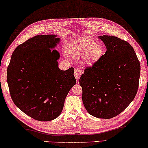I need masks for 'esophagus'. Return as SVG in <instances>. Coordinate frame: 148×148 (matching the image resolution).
Wrapping results in <instances>:
<instances>
[{"label":"esophagus","mask_w":148,"mask_h":148,"mask_svg":"<svg viewBox=\"0 0 148 148\" xmlns=\"http://www.w3.org/2000/svg\"><path fill=\"white\" fill-rule=\"evenodd\" d=\"M74 76L75 78H76L77 80H78V79H79V78H80L81 75H82V73H81V70L77 69V68H76L74 70Z\"/></svg>","instance_id":"1"}]
</instances>
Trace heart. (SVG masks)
<instances>
[{
    "instance_id": "1",
    "label": "heart",
    "mask_w": 148,
    "mask_h": 148,
    "mask_svg": "<svg viewBox=\"0 0 148 148\" xmlns=\"http://www.w3.org/2000/svg\"><path fill=\"white\" fill-rule=\"evenodd\" d=\"M70 53L72 55L84 56V61L88 65H92L99 59L103 55L101 47L86 36L79 37L74 39L70 43Z\"/></svg>"
}]
</instances>
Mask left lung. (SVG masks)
Segmentation results:
<instances>
[{
    "mask_svg": "<svg viewBox=\"0 0 148 148\" xmlns=\"http://www.w3.org/2000/svg\"><path fill=\"white\" fill-rule=\"evenodd\" d=\"M107 51L86 68L79 78L82 101L88 113L109 119L127 107L136 95L140 64L132 46L114 36H102Z\"/></svg>",
    "mask_w": 148,
    "mask_h": 148,
    "instance_id": "left-lung-1",
    "label": "left lung"
}]
</instances>
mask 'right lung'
<instances>
[{"mask_svg": "<svg viewBox=\"0 0 148 148\" xmlns=\"http://www.w3.org/2000/svg\"><path fill=\"white\" fill-rule=\"evenodd\" d=\"M56 35L36 36L18 45L7 69L12 99L35 120L55 119L62 111L66 95L76 83L74 68H58L60 53L55 49Z\"/></svg>", "mask_w": 148, "mask_h": 148, "instance_id": "add662e5", "label": "right lung"}]
</instances>
